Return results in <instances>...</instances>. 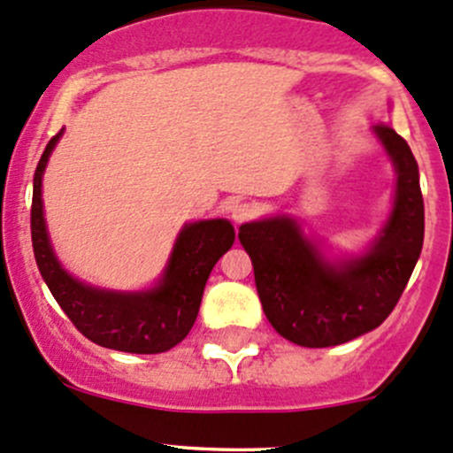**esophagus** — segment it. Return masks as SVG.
Segmentation results:
<instances>
[{
  "label": "esophagus",
  "mask_w": 453,
  "mask_h": 453,
  "mask_svg": "<svg viewBox=\"0 0 453 453\" xmlns=\"http://www.w3.org/2000/svg\"><path fill=\"white\" fill-rule=\"evenodd\" d=\"M257 204H253V203H240V204H235V207L231 209V218H233V222H235V225H242V222H249V220H253L255 216H257Z\"/></svg>",
  "instance_id": "34e87169"
}]
</instances>
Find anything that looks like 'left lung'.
I'll return each mask as SVG.
<instances>
[{
    "label": "left lung",
    "instance_id": "left-lung-1",
    "mask_svg": "<svg viewBox=\"0 0 453 453\" xmlns=\"http://www.w3.org/2000/svg\"><path fill=\"white\" fill-rule=\"evenodd\" d=\"M372 134L397 174L393 207L365 253L327 257L288 213L240 226V242L253 259L255 286L279 335L298 347L323 349L380 327L397 305L423 249L418 165L390 126Z\"/></svg>",
    "mask_w": 453,
    "mask_h": 453
}]
</instances>
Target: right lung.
I'll return each mask as SVG.
<instances>
[{"label": "right lung", "instance_id": "add662e5", "mask_svg": "<svg viewBox=\"0 0 453 453\" xmlns=\"http://www.w3.org/2000/svg\"><path fill=\"white\" fill-rule=\"evenodd\" d=\"M63 133L60 128L50 139L35 172L30 226L41 277L69 320L91 342L124 353L170 351L194 327L204 283L235 242V228L225 218L183 225L161 277L148 290H106L81 281L56 257L43 213V174Z\"/></svg>", "mask_w": 453, "mask_h": 453}]
</instances>
